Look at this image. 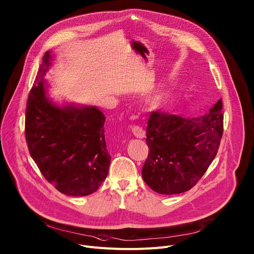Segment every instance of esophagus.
Returning a JSON list of instances; mask_svg holds the SVG:
<instances>
[{
	"label": "esophagus",
	"instance_id": "1",
	"mask_svg": "<svg viewBox=\"0 0 254 254\" xmlns=\"http://www.w3.org/2000/svg\"><path fill=\"white\" fill-rule=\"evenodd\" d=\"M131 131L136 137H139V139H143V137H145L146 135V131L144 127L141 126H133L131 127Z\"/></svg>",
	"mask_w": 254,
	"mask_h": 254
}]
</instances>
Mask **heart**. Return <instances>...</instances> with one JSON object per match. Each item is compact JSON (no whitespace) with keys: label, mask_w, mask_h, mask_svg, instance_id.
Masks as SVG:
<instances>
[{"label":"heart","mask_w":254,"mask_h":254,"mask_svg":"<svg viewBox=\"0 0 254 254\" xmlns=\"http://www.w3.org/2000/svg\"><path fill=\"white\" fill-rule=\"evenodd\" d=\"M171 98V92L170 91H161L150 96L148 99V104L152 108H160L164 106Z\"/></svg>","instance_id":"obj_1"}]
</instances>
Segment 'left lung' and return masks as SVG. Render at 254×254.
<instances>
[{
    "mask_svg": "<svg viewBox=\"0 0 254 254\" xmlns=\"http://www.w3.org/2000/svg\"><path fill=\"white\" fill-rule=\"evenodd\" d=\"M223 103L219 99L199 118L155 111L147 127L149 155L144 181L160 194L190 190L215 159L223 134Z\"/></svg>",
    "mask_w": 254,
    "mask_h": 254,
    "instance_id": "8db88e82",
    "label": "left lung"
}]
</instances>
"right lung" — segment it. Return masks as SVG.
I'll return each instance as SVG.
<instances>
[{
	"instance_id": "add662e5",
	"label": "right lung",
	"mask_w": 254,
	"mask_h": 254,
	"mask_svg": "<svg viewBox=\"0 0 254 254\" xmlns=\"http://www.w3.org/2000/svg\"><path fill=\"white\" fill-rule=\"evenodd\" d=\"M55 56L45 53L30 91L25 136L41 174L62 193L85 196L105 180L110 155L104 135L105 117L96 106L55 102L45 76Z\"/></svg>"
}]
</instances>
